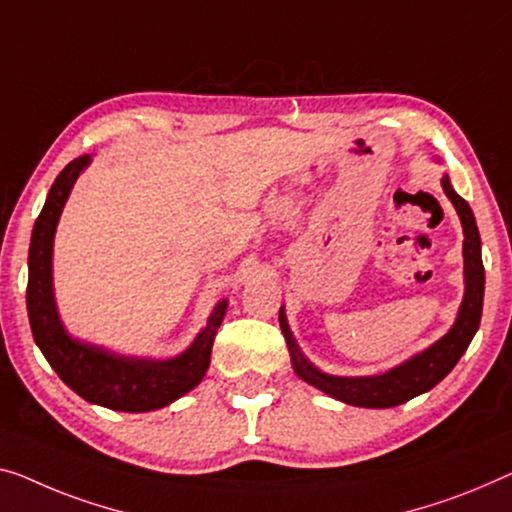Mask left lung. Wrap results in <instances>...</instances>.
Listing matches in <instances>:
<instances>
[{
  "instance_id": "left-lung-1",
  "label": "left lung",
  "mask_w": 512,
  "mask_h": 512,
  "mask_svg": "<svg viewBox=\"0 0 512 512\" xmlns=\"http://www.w3.org/2000/svg\"><path fill=\"white\" fill-rule=\"evenodd\" d=\"M444 193L460 216L462 230H464V299L457 312V319L453 329L448 331L444 338L427 347L425 352L411 356L409 361L400 363L398 368L384 372V375L375 377H333L326 372L317 370L308 358L301 354L299 345H296L292 331H289L285 310L280 308V329L287 340L289 356H292L294 372L310 386L319 388L331 398L354 404V407H370V409H386L398 407V404L407 402L416 395L430 391L444 379L448 372L455 368L460 356L467 352L469 342L480 326V315H483V292H485V269L483 257H480V234L476 227L474 211L460 195L455 193L451 186V179H441Z\"/></svg>"
}]
</instances>
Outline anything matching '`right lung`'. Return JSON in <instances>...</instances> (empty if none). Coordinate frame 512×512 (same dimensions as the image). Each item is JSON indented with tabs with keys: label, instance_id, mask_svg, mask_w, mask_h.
I'll return each mask as SVG.
<instances>
[{
	"label": "right lung",
	"instance_id": "right-lung-1",
	"mask_svg": "<svg viewBox=\"0 0 512 512\" xmlns=\"http://www.w3.org/2000/svg\"><path fill=\"white\" fill-rule=\"evenodd\" d=\"M91 163L85 154L68 163L52 183L41 216L36 218L29 243L27 312L38 349L68 388L91 404L114 411H154L179 400L200 384L209 370L211 347L223 324L227 301L213 308L209 322L197 333L186 352L154 361V358L119 356L108 349L75 340L61 324L55 292H52V241H55L61 209L71 195L80 172Z\"/></svg>",
	"mask_w": 512,
	"mask_h": 512
}]
</instances>
